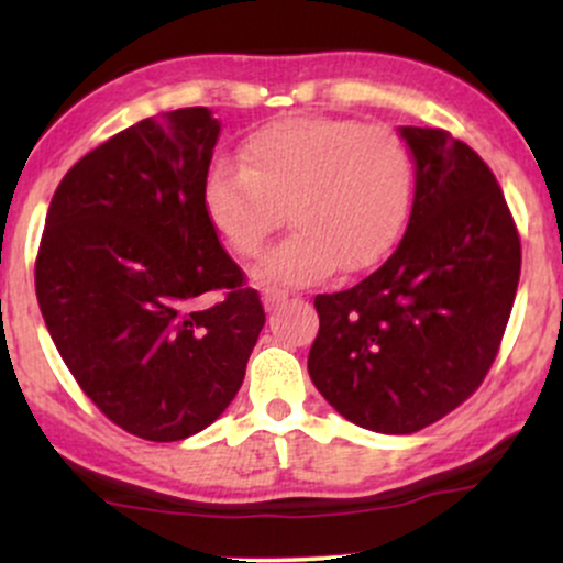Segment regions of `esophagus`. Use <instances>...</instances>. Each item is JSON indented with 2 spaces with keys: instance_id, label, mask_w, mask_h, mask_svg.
Wrapping results in <instances>:
<instances>
[{
  "instance_id": "1",
  "label": "esophagus",
  "mask_w": 563,
  "mask_h": 563,
  "mask_svg": "<svg viewBox=\"0 0 563 563\" xmlns=\"http://www.w3.org/2000/svg\"><path fill=\"white\" fill-rule=\"evenodd\" d=\"M262 299H264V307L275 309V307H280V303L288 299V294H286V290H264Z\"/></svg>"
}]
</instances>
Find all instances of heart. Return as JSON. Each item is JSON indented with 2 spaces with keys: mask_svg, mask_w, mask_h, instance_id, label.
Segmentation results:
<instances>
[{
  "mask_svg": "<svg viewBox=\"0 0 563 563\" xmlns=\"http://www.w3.org/2000/svg\"><path fill=\"white\" fill-rule=\"evenodd\" d=\"M412 198L416 158L402 134L307 113L251 132L241 164L214 161L200 183L206 222L235 260L260 254L286 209L294 232L254 267L267 288L378 264L402 235Z\"/></svg>",
  "mask_w": 563,
  "mask_h": 563,
  "instance_id": "b5f03b06",
  "label": "heart"
}]
</instances>
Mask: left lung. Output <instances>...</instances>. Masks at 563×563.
<instances>
[{"label": "left lung", "instance_id": "obj_1", "mask_svg": "<svg viewBox=\"0 0 563 563\" xmlns=\"http://www.w3.org/2000/svg\"><path fill=\"white\" fill-rule=\"evenodd\" d=\"M416 200L397 251L339 294L314 296L309 376L346 421L412 434L482 386L500 352L521 241L495 174L444 129L402 126Z\"/></svg>", "mask_w": 563, "mask_h": 563}]
</instances>
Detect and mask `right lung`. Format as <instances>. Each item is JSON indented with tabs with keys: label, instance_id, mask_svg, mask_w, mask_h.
Listing matches in <instances>:
<instances>
[{
	"label": "right lung",
	"instance_id": "obj_1",
	"mask_svg": "<svg viewBox=\"0 0 563 563\" xmlns=\"http://www.w3.org/2000/svg\"><path fill=\"white\" fill-rule=\"evenodd\" d=\"M219 121L179 108L113 134L57 185L34 280L47 331L108 421L151 442L211 426L264 325L200 209Z\"/></svg>",
	"mask_w": 563,
	"mask_h": 563
}]
</instances>
